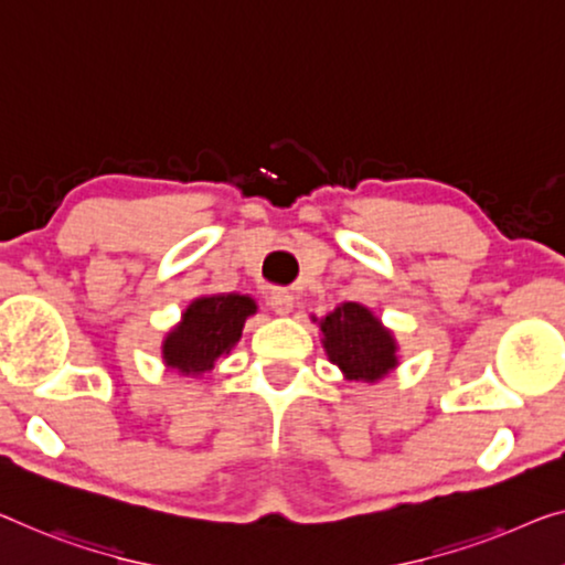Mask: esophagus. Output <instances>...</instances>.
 <instances>
[{
    "label": "esophagus",
    "mask_w": 565,
    "mask_h": 565,
    "mask_svg": "<svg viewBox=\"0 0 565 565\" xmlns=\"http://www.w3.org/2000/svg\"><path fill=\"white\" fill-rule=\"evenodd\" d=\"M271 309L276 311V315L281 317H289L294 311V297L286 289H276L271 291Z\"/></svg>",
    "instance_id": "esophagus-1"
}]
</instances>
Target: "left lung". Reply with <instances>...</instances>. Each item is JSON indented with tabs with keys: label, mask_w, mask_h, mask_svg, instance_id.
Segmentation results:
<instances>
[{
	"label": "left lung",
	"mask_w": 565,
	"mask_h": 565,
	"mask_svg": "<svg viewBox=\"0 0 565 565\" xmlns=\"http://www.w3.org/2000/svg\"><path fill=\"white\" fill-rule=\"evenodd\" d=\"M322 344L330 363L342 370L348 381L375 383L398 365V344L367 307L358 301L330 311L322 322Z\"/></svg>",
	"instance_id": "obj_1"
}]
</instances>
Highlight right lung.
<instances>
[{"label":"right lung","mask_w":565,"mask_h":565,"mask_svg":"<svg viewBox=\"0 0 565 565\" xmlns=\"http://www.w3.org/2000/svg\"><path fill=\"white\" fill-rule=\"evenodd\" d=\"M256 301L246 294L200 297L184 309L182 322L164 337V365L182 375H202L215 360L228 355L241 340L243 324L256 315Z\"/></svg>","instance_id":"right-lung-1"}]
</instances>
